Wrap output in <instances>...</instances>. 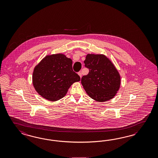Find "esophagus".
Listing matches in <instances>:
<instances>
[{
  "mask_svg": "<svg viewBox=\"0 0 158 158\" xmlns=\"http://www.w3.org/2000/svg\"><path fill=\"white\" fill-rule=\"evenodd\" d=\"M78 75L80 76V78H81V77H82V74H81V73L78 72Z\"/></svg>",
  "mask_w": 158,
  "mask_h": 158,
  "instance_id": "obj_1",
  "label": "esophagus"
}]
</instances>
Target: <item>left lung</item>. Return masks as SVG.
<instances>
[{"mask_svg":"<svg viewBox=\"0 0 158 158\" xmlns=\"http://www.w3.org/2000/svg\"><path fill=\"white\" fill-rule=\"evenodd\" d=\"M89 73L81 78L87 94L100 102L111 99L116 95L121 78L112 62L103 55L88 54L84 60Z\"/></svg>","mask_w":158,"mask_h":158,"instance_id":"8db88e82","label":"left lung"}]
</instances>
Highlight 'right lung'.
<instances>
[{"label": "right lung", "mask_w": 158, "mask_h": 158, "mask_svg": "<svg viewBox=\"0 0 158 158\" xmlns=\"http://www.w3.org/2000/svg\"><path fill=\"white\" fill-rule=\"evenodd\" d=\"M72 60L63 54L47 56L34 69L33 84L39 95L50 101L63 98L80 77L73 70Z\"/></svg>", "instance_id": "right-lung-1"}]
</instances>
